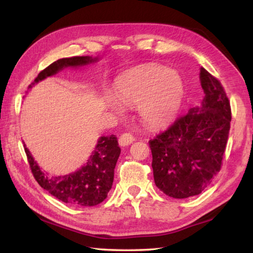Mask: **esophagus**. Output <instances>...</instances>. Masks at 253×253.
<instances>
[{
  "mask_svg": "<svg viewBox=\"0 0 253 253\" xmlns=\"http://www.w3.org/2000/svg\"><path fill=\"white\" fill-rule=\"evenodd\" d=\"M133 141H135V137L130 135V133H128V132L123 133V135L120 137V139H118V142H120L122 147L129 146V144L132 143Z\"/></svg>",
  "mask_w": 253,
  "mask_h": 253,
  "instance_id": "34e87169",
  "label": "esophagus"
}]
</instances>
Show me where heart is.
Instances as JSON below:
<instances>
[{
    "instance_id": "heart-1",
    "label": "heart",
    "mask_w": 253,
    "mask_h": 253,
    "mask_svg": "<svg viewBox=\"0 0 253 253\" xmlns=\"http://www.w3.org/2000/svg\"><path fill=\"white\" fill-rule=\"evenodd\" d=\"M115 94L124 105H138L139 116L144 124L160 127L169 123L178 112L184 96V84L174 72L162 66H146L118 80ZM109 103L113 109L121 111L115 100L109 99Z\"/></svg>"
}]
</instances>
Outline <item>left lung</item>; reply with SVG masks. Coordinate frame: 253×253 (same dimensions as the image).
I'll return each mask as SVG.
<instances>
[{
	"instance_id": "left-lung-1",
	"label": "left lung",
	"mask_w": 253,
	"mask_h": 253,
	"mask_svg": "<svg viewBox=\"0 0 253 253\" xmlns=\"http://www.w3.org/2000/svg\"><path fill=\"white\" fill-rule=\"evenodd\" d=\"M200 107L177 117L149 141L155 185L165 195L185 199L201 193L222 168L232 110L218 79L203 67Z\"/></svg>"
}]
</instances>
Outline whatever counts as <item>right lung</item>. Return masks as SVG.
<instances>
[{
  "label": "right lung",
  "instance_id": "obj_1",
  "mask_svg": "<svg viewBox=\"0 0 253 253\" xmlns=\"http://www.w3.org/2000/svg\"><path fill=\"white\" fill-rule=\"evenodd\" d=\"M96 58L89 56H74L61 58L41 71L35 83L52 76L68 66H82L92 63ZM31 88V85H29ZM27 160L35 179L43 189L58 200L74 207H93L104 201L114 180V169L121 149L115 136L101 137L88 162L79 170L66 176L44 174L38 166L29 150L25 147Z\"/></svg>",
  "mask_w": 253,
  "mask_h": 253
}]
</instances>
